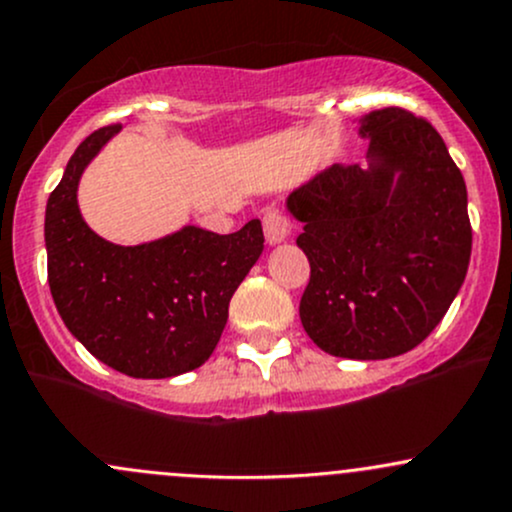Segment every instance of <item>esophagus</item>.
Here are the masks:
<instances>
[{"mask_svg":"<svg viewBox=\"0 0 512 512\" xmlns=\"http://www.w3.org/2000/svg\"><path fill=\"white\" fill-rule=\"evenodd\" d=\"M263 234H266V241L271 246L280 244V241L290 239V234H293V222L280 210H268L263 214Z\"/></svg>","mask_w":512,"mask_h":512,"instance_id":"1","label":"esophagus"}]
</instances>
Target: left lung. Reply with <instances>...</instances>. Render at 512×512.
Here are the masks:
<instances>
[{"instance_id":"left-lung-1","label":"left lung","mask_w":512,"mask_h":512,"mask_svg":"<svg viewBox=\"0 0 512 512\" xmlns=\"http://www.w3.org/2000/svg\"><path fill=\"white\" fill-rule=\"evenodd\" d=\"M368 168L322 170L288 195L310 261L300 320L322 351L376 361L425 342L471 258L466 183L442 136L400 107L359 119Z\"/></svg>"}]
</instances>
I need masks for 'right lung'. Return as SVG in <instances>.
Masks as SVG:
<instances>
[{
  "instance_id": "right-lung-1",
  "label": "right lung",
  "mask_w": 512,
  "mask_h": 512,
  "mask_svg": "<svg viewBox=\"0 0 512 512\" xmlns=\"http://www.w3.org/2000/svg\"><path fill=\"white\" fill-rule=\"evenodd\" d=\"M119 129L87 136L48 197V285L65 327L102 364L131 378L180 376L212 356L263 229L251 219L234 234L183 227L139 246L102 239L82 219L78 183Z\"/></svg>"
}]
</instances>
